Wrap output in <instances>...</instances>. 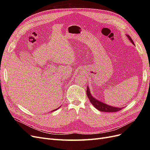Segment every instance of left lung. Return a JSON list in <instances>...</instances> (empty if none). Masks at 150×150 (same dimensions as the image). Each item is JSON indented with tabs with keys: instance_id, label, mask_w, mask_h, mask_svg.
<instances>
[{
	"instance_id": "left-lung-1",
	"label": "left lung",
	"mask_w": 150,
	"mask_h": 150,
	"mask_svg": "<svg viewBox=\"0 0 150 150\" xmlns=\"http://www.w3.org/2000/svg\"><path fill=\"white\" fill-rule=\"evenodd\" d=\"M127 37L128 38V39H129L130 41L133 44H134V42L133 41L132 39L131 38L130 36H129L128 35H126ZM86 94H87V96L89 99L90 102L91 103V104L93 105L96 108L97 110H99L100 111H103V112H116L121 110L123 108H116V107H112L111 106H109L108 104H106V103H103V102H101L100 101L98 100V99H95L94 98H93L91 94L90 93L89 89L88 88H87V91H86Z\"/></svg>"
}]
</instances>
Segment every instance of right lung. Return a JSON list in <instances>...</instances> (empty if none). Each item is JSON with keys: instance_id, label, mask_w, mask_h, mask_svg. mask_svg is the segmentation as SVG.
<instances>
[{"instance_id": "obj_1", "label": "right lung", "mask_w": 150, "mask_h": 150, "mask_svg": "<svg viewBox=\"0 0 150 150\" xmlns=\"http://www.w3.org/2000/svg\"><path fill=\"white\" fill-rule=\"evenodd\" d=\"M57 110V109H56V110H53V111H55V110Z\"/></svg>"}]
</instances>
